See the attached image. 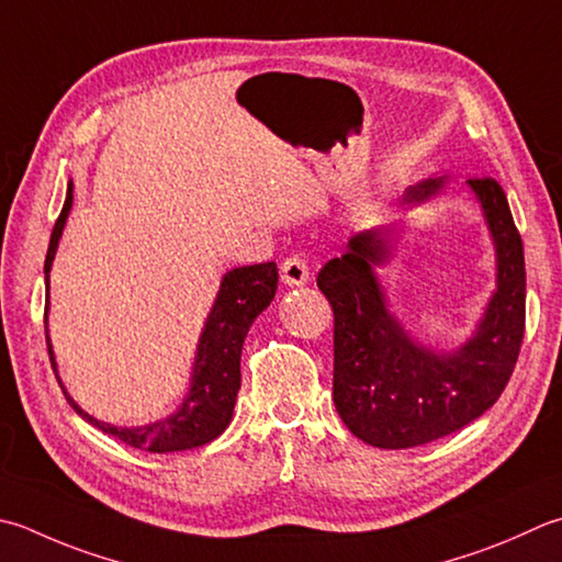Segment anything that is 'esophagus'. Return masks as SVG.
I'll return each mask as SVG.
<instances>
[{
  "label": "esophagus",
  "mask_w": 562,
  "mask_h": 562,
  "mask_svg": "<svg viewBox=\"0 0 562 562\" xmlns=\"http://www.w3.org/2000/svg\"><path fill=\"white\" fill-rule=\"evenodd\" d=\"M310 280V262L300 256H292L282 262V282L288 284V288H300Z\"/></svg>",
  "instance_id": "esophagus-1"
}]
</instances>
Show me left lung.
I'll use <instances>...</instances> for the list:
<instances>
[{
    "instance_id": "1",
    "label": "left lung",
    "mask_w": 562,
    "mask_h": 562,
    "mask_svg": "<svg viewBox=\"0 0 562 562\" xmlns=\"http://www.w3.org/2000/svg\"><path fill=\"white\" fill-rule=\"evenodd\" d=\"M446 182V175L422 180L402 202L409 209L431 202ZM468 187L492 236L497 288L463 346H426L390 310L375 272L392 258L387 228L358 231L344 256L318 270V290L334 306L336 412L350 434L375 448L424 446L475 422L499 400L519 358L526 318L521 236L497 180H468Z\"/></svg>"
}]
</instances>
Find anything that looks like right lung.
I'll use <instances>...</instances> for the list:
<instances>
[{
  "label": "right lung",
  "instance_id": "1",
  "mask_svg": "<svg viewBox=\"0 0 562 562\" xmlns=\"http://www.w3.org/2000/svg\"><path fill=\"white\" fill-rule=\"evenodd\" d=\"M72 209V180L68 182V194H65L63 212L53 226L50 244L46 252V290L50 292V268L55 250H58L60 236L68 214ZM278 290V266L274 262H258V266H244L228 270L222 284H218L216 300L209 312L204 328L196 340L190 390L178 409L165 419L143 424V426H114L99 422L87 414L77 404L58 375V362L50 346V334L46 326V344L55 378H58L63 394L72 404V409L82 416L85 422L97 426L99 431L119 438L121 443L131 448L148 450V453H175V450L200 448L212 443L214 438L226 431L234 416L236 394L240 390V350L248 328L256 322L262 310H268ZM50 296H46V324H48Z\"/></svg>",
  "mask_w": 562,
  "mask_h": 562
}]
</instances>
